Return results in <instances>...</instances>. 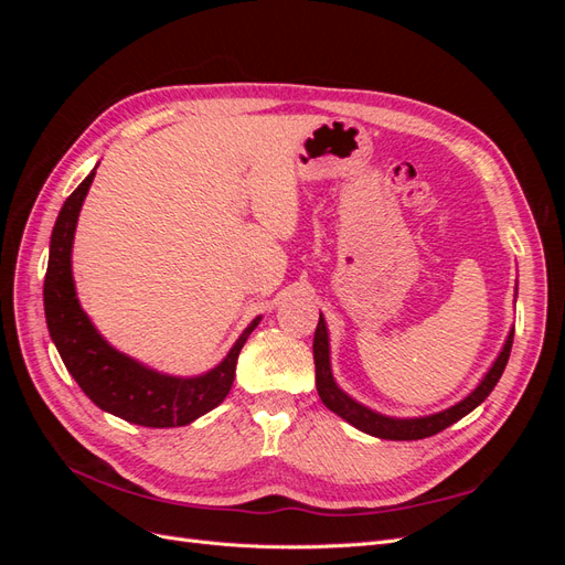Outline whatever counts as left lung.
Returning a JSON list of instances; mask_svg holds the SVG:
<instances>
[{
	"label": "left lung",
	"instance_id": "1",
	"mask_svg": "<svg viewBox=\"0 0 565 565\" xmlns=\"http://www.w3.org/2000/svg\"><path fill=\"white\" fill-rule=\"evenodd\" d=\"M511 344H514V332H509L504 349L498 355V361L492 363V367L488 370V374L483 377V382L478 384L465 401H459L457 405L443 409V413L429 415V417H413V419H398V417H386L374 413V409L361 405L358 401H353L351 396H347L341 391L332 377V367H330V337H328V324H324V318L320 316L318 328H316V337H313V361H316V386H318V396L320 401L328 405L332 413H337L341 419H347L349 424H353L355 429H361L370 436H377L384 440H419V438H429L443 429H448L450 424H455L457 419H461L465 415H469L473 407L481 405L490 391L494 388V384L500 382L502 372L507 367L509 353H511Z\"/></svg>",
	"mask_w": 565,
	"mask_h": 565
}]
</instances>
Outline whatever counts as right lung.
I'll return each mask as SVG.
<instances>
[{"instance_id": "add662e5", "label": "right lung", "mask_w": 565, "mask_h": 565, "mask_svg": "<svg viewBox=\"0 0 565 565\" xmlns=\"http://www.w3.org/2000/svg\"><path fill=\"white\" fill-rule=\"evenodd\" d=\"M94 174L96 169L63 202L54 233H51L44 278V316L49 334L54 339L67 372L100 409L131 424L152 426V429L185 426L210 413L228 396L235 380L237 355L262 316L252 320L224 361L200 377H172V374L150 370L113 349L98 334L89 316L82 311L73 282V237Z\"/></svg>"}]
</instances>
